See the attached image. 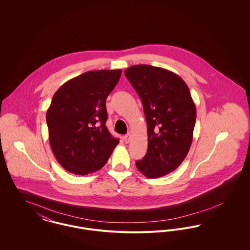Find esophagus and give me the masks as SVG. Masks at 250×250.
I'll list each match as a JSON object with an SVG mask.
<instances>
[{
  "instance_id": "34e87169",
  "label": "esophagus",
  "mask_w": 250,
  "mask_h": 250,
  "mask_svg": "<svg viewBox=\"0 0 250 250\" xmlns=\"http://www.w3.org/2000/svg\"><path fill=\"white\" fill-rule=\"evenodd\" d=\"M130 138H131V134L130 133H128V134H126L125 137H124V141H125V143H128L130 142Z\"/></svg>"
}]
</instances>
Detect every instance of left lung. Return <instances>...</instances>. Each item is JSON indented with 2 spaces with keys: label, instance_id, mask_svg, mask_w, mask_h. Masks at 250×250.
<instances>
[{
  "label": "left lung",
  "instance_id": "1",
  "mask_svg": "<svg viewBox=\"0 0 250 250\" xmlns=\"http://www.w3.org/2000/svg\"><path fill=\"white\" fill-rule=\"evenodd\" d=\"M125 75L143 102L148 150L136 166L144 176L158 178L176 169L190 149L196 106L188 86L173 72L137 64Z\"/></svg>",
  "mask_w": 250,
  "mask_h": 250
}]
</instances>
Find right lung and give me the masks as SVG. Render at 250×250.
I'll list each match as a JSON object with an SVG mask.
<instances>
[{
    "mask_svg": "<svg viewBox=\"0 0 250 250\" xmlns=\"http://www.w3.org/2000/svg\"><path fill=\"white\" fill-rule=\"evenodd\" d=\"M122 70L85 72L62 84L47 110L48 141L60 165L87 175L107 163L119 140L105 125L106 99Z\"/></svg>",
    "mask_w": 250,
    "mask_h": 250,
    "instance_id": "add662e5",
    "label": "right lung"
}]
</instances>
